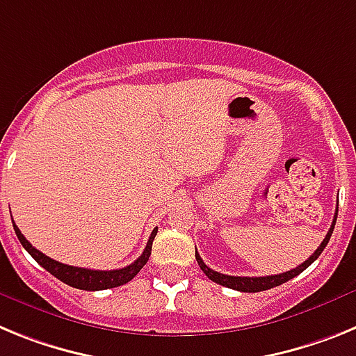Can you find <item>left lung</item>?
I'll use <instances>...</instances> for the list:
<instances>
[{
  "label": "left lung",
  "instance_id": "obj_1",
  "mask_svg": "<svg viewBox=\"0 0 356 356\" xmlns=\"http://www.w3.org/2000/svg\"><path fill=\"white\" fill-rule=\"evenodd\" d=\"M339 210V207H337ZM335 221H337V212H335V217H333V222H332V228L328 229V234H326L325 241L321 242V246L317 248L316 251H314V254L310 257L308 260H305L301 266H298L296 269H291V271L287 273H282V275H273V276H229V275H221V273L213 271V269H210L209 266H207L203 260H201L200 253L196 251V260L197 264H200L201 271L205 273L207 276H209L212 282H216V284L222 285V287H228V289H234V291H241V292H260V291H267V289H273V287H278V285L285 284V282H289V280H292L294 276H298L300 273H303L305 269H307L310 264L314 262V260H317V257H319L321 253H323V250L326 248V244H328L330 237H332L333 234V228H335Z\"/></svg>",
  "mask_w": 356,
  "mask_h": 356
}]
</instances>
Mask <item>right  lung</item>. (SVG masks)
I'll return each instance as SVG.
<instances>
[{
	"mask_svg": "<svg viewBox=\"0 0 356 356\" xmlns=\"http://www.w3.org/2000/svg\"><path fill=\"white\" fill-rule=\"evenodd\" d=\"M15 235H17L19 242L23 244L24 250L37 260V264L46 269L48 273H51L55 278H58L64 284L71 285L74 289H81V291H105V289H114L119 285L128 284L130 280H134V276L146 266V262L149 260L151 254V246H153V238H155L159 228H155L151 232V237L147 241L146 248H144L143 254L139 259L135 260L134 264L127 267H121V269H114V271H94V269H83V267H72L67 264H60L56 260L49 259L44 253H40L39 250L31 246L30 242L24 238V235L19 232L17 226L14 225Z\"/></svg>",
	"mask_w": 356,
	"mask_h": 356,
	"instance_id": "obj_1",
	"label": "right lung"
}]
</instances>
